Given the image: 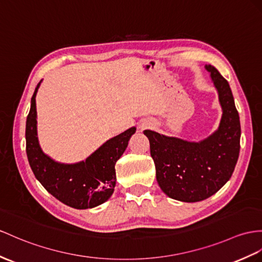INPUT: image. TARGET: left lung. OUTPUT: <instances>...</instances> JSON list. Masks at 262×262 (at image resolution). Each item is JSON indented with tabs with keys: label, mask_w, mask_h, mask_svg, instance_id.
I'll use <instances>...</instances> for the list:
<instances>
[{
	"label": "left lung",
	"mask_w": 262,
	"mask_h": 262,
	"mask_svg": "<svg viewBox=\"0 0 262 262\" xmlns=\"http://www.w3.org/2000/svg\"><path fill=\"white\" fill-rule=\"evenodd\" d=\"M206 69L222 107L218 130L199 142L144 131L159 186L168 196L183 202L202 201L214 194L230 179L239 158L241 127L230 85L214 67Z\"/></svg>",
	"instance_id": "obj_1"
}]
</instances>
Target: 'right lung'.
Here are the masks:
<instances>
[{
  "label": "right lung",
  "instance_id": "obj_1",
  "mask_svg": "<svg viewBox=\"0 0 262 262\" xmlns=\"http://www.w3.org/2000/svg\"><path fill=\"white\" fill-rule=\"evenodd\" d=\"M41 82L31 99L27 118L25 139L30 167L37 180L57 200L74 209L98 207L112 195L116 187V163L125 151L136 127L107 140L85 161L64 164L54 161L41 149L37 140L35 97Z\"/></svg>",
  "mask_w": 262,
  "mask_h": 262
}]
</instances>
